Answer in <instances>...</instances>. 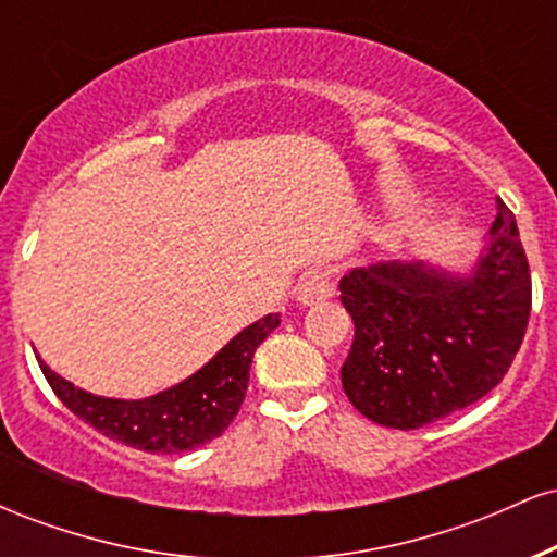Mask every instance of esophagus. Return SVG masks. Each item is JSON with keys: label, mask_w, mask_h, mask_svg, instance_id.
<instances>
[{"label": "esophagus", "mask_w": 557, "mask_h": 557, "mask_svg": "<svg viewBox=\"0 0 557 557\" xmlns=\"http://www.w3.org/2000/svg\"><path fill=\"white\" fill-rule=\"evenodd\" d=\"M332 290H335V285H332V272L311 270L304 280H300L296 298L304 306H311V304H319V300H327L332 296Z\"/></svg>", "instance_id": "esophagus-1"}]
</instances>
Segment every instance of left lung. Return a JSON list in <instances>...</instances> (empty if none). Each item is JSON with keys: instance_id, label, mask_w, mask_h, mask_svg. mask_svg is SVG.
Here are the masks:
<instances>
[{"instance_id": "left-lung-1", "label": "left lung", "mask_w": 557, "mask_h": 557, "mask_svg": "<svg viewBox=\"0 0 557 557\" xmlns=\"http://www.w3.org/2000/svg\"><path fill=\"white\" fill-rule=\"evenodd\" d=\"M356 324L341 369L348 400L374 424L419 430L500 385L532 311L516 216L497 198L490 240L469 274L387 261L341 280Z\"/></svg>"}]
</instances>
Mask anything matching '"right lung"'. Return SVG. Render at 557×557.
I'll list each match as a JSON object with an SVG mask.
<instances>
[{
    "instance_id": "obj_1",
    "label": "right lung",
    "mask_w": 557,
    "mask_h": 557,
    "mask_svg": "<svg viewBox=\"0 0 557 557\" xmlns=\"http://www.w3.org/2000/svg\"><path fill=\"white\" fill-rule=\"evenodd\" d=\"M277 324L280 314H267L238 332L207 367L181 385L144 400L91 395L36 359L57 398L104 437L146 453H183L212 443L227 430L246 398L253 354Z\"/></svg>"
}]
</instances>
